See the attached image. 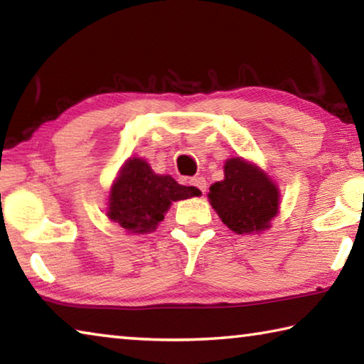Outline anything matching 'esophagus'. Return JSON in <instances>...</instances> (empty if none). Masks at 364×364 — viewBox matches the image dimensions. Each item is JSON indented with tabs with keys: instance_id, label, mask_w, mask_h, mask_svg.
Returning a JSON list of instances; mask_svg holds the SVG:
<instances>
[{
	"instance_id": "obj_1",
	"label": "esophagus",
	"mask_w": 364,
	"mask_h": 364,
	"mask_svg": "<svg viewBox=\"0 0 364 364\" xmlns=\"http://www.w3.org/2000/svg\"><path fill=\"white\" fill-rule=\"evenodd\" d=\"M189 183L193 184L194 188L199 189L202 194H205V191H207V181H205L204 176H196V178H193V180H191Z\"/></svg>"
}]
</instances>
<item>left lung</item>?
<instances>
[{
  "instance_id": "obj_1",
  "label": "left lung",
  "mask_w": 364,
  "mask_h": 364,
  "mask_svg": "<svg viewBox=\"0 0 364 364\" xmlns=\"http://www.w3.org/2000/svg\"><path fill=\"white\" fill-rule=\"evenodd\" d=\"M208 199L231 231L252 234L268 230L278 215L279 189L257 165L232 157L225 162V180L212 184Z\"/></svg>"
}]
</instances>
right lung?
<instances>
[{
  "label": "right lung",
  "mask_w": 364,
  "mask_h": 364,
  "mask_svg": "<svg viewBox=\"0 0 364 364\" xmlns=\"http://www.w3.org/2000/svg\"><path fill=\"white\" fill-rule=\"evenodd\" d=\"M194 186L178 184L170 175H157L146 160L128 159L109 194V220L128 232L156 230L171 202L199 196Z\"/></svg>",
  "instance_id": "add662e5"
}]
</instances>
